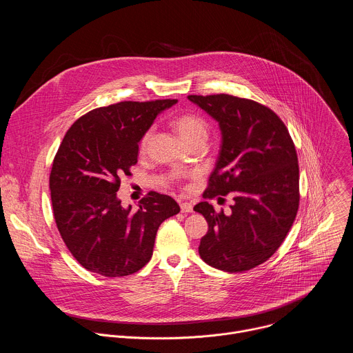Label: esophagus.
I'll return each mask as SVG.
<instances>
[{
	"label": "esophagus",
	"instance_id": "34e87169",
	"mask_svg": "<svg viewBox=\"0 0 353 353\" xmlns=\"http://www.w3.org/2000/svg\"><path fill=\"white\" fill-rule=\"evenodd\" d=\"M180 210L183 214H190V212H192V205L190 203H181Z\"/></svg>",
	"mask_w": 353,
	"mask_h": 353
}]
</instances>
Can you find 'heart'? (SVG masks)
I'll return each mask as SVG.
<instances>
[{
    "label": "heart",
    "mask_w": 353,
    "mask_h": 353,
    "mask_svg": "<svg viewBox=\"0 0 353 353\" xmlns=\"http://www.w3.org/2000/svg\"><path fill=\"white\" fill-rule=\"evenodd\" d=\"M173 128L180 135V138L190 146L194 143H203L205 145L210 137V123L196 113H183L173 119L172 121ZM150 138H152V130H146L139 141V149L145 150Z\"/></svg>",
    "instance_id": "obj_1"
}]
</instances>
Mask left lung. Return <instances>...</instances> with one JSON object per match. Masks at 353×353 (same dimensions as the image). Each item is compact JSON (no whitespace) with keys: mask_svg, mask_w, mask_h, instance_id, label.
I'll list each match as a JSON object with an SVG mask.
<instances>
[{"mask_svg":"<svg viewBox=\"0 0 353 353\" xmlns=\"http://www.w3.org/2000/svg\"><path fill=\"white\" fill-rule=\"evenodd\" d=\"M222 131L221 152L203 196L233 194L230 215L203 201L208 222L198 251L208 265L244 272L265 263L285 240L299 210V163L283 121L270 108L226 93L190 94Z\"/></svg>","mask_w":353,"mask_h":353,"instance_id":"obj_1","label":"left lung"}]
</instances>
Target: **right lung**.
Segmentation results:
<instances>
[{
  "instance_id": "add662e5",
  "label": "right lung",
  "mask_w": 353,
  "mask_h": 353,
  "mask_svg": "<svg viewBox=\"0 0 353 353\" xmlns=\"http://www.w3.org/2000/svg\"><path fill=\"white\" fill-rule=\"evenodd\" d=\"M176 99L119 102L79 117L65 132L50 173L57 229L70 253L88 271L127 276L152 257L161 223L179 214L176 201L148 192L139 208L121 207L120 177L131 176L138 142Z\"/></svg>"
}]
</instances>
